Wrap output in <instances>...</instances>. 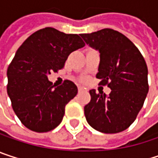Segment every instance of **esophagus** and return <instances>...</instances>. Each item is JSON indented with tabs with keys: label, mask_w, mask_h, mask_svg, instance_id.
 I'll return each instance as SVG.
<instances>
[{
	"label": "esophagus",
	"mask_w": 158,
	"mask_h": 158,
	"mask_svg": "<svg viewBox=\"0 0 158 158\" xmlns=\"http://www.w3.org/2000/svg\"><path fill=\"white\" fill-rule=\"evenodd\" d=\"M78 89H79V91L83 90V87H81V86H78Z\"/></svg>",
	"instance_id": "esophagus-1"
}]
</instances>
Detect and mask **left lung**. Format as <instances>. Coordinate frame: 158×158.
Returning <instances> with one entry per match:
<instances>
[{
    "label": "left lung",
    "mask_w": 158,
    "mask_h": 158,
    "mask_svg": "<svg viewBox=\"0 0 158 158\" xmlns=\"http://www.w3.org/2000/svg\"><path fill=\"white\" fill-rule=\"evenodd\" d=\"M81 37L100 52L97 79L99 85L111 89L106 96L90 89V102L85 105L88 123L105 134L127 129L142 109L149 86L147 66L139 49L122 33L105 28Z\"/></svg>",
    "instance_id": "obj_1"
}]
</instances>
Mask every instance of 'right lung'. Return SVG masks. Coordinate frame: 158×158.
Listing matches in <instances>:
<instances>
[{"label":"right lung","instance_id":"right-lung-1","mask_svg":"<svg viewBox=\"0 0 158 158\" xmlns=\"http://www.w3.org/2000/svg\"><path fill=\"white\" fill-rule=\"evenodd\" d=\"M84 46L79 35L46 27L32 34L18 48L7 69V93L26 128L46 133L61 123L65 107L77 95L78 88L68 79L55 87L48 75L63 69L68 56Z\"/></svg>","mask_w":158,"mask_h":158}]
</instances>
